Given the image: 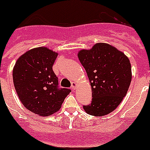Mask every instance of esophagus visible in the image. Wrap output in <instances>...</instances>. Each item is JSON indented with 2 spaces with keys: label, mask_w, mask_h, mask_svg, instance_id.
Wrapping results in <instances>:
<instances>
[{
  "label": "esophagus",
  "mask_w": 150,
  "mask_h": 150,
  "mask_svg": "<svg viewBox=\"0 0 150 150\" xmlns=\"http://www.w3.org/2000/svg\"><path fill=\"white\" fill-rule=\"evenodd\" d=\"M76 87H77V83H75V82H73L72 84H71V89L73 90V91H75V88H76Z\"/></svg>",
  "instance_id": "obj_1"
}]
</instances>
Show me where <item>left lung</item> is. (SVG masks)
<instances>
[{"label": "left lung", "mask_w": 150, "mask_h": 150, "mask_svg": "<svg viewBox=\"0 0 150 150\" xmlns=\"http://www.w3.org/2000/svg\"><path fill=\"white\" fill-rule=\"evenodd\" d=\"M92 87L91 104L83 105L88 114L103 116L112 112L126 96L132 79L129 58L115 47L98 43L78 54Z\"/></svg>", "instance_id": "left-lung-1"}]
</instances>
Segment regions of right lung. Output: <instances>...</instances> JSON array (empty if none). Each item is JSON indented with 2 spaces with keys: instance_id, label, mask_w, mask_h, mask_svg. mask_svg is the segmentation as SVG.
<instances>
[{
  "instance_id": "1",
  "label": "right lung",
  "mask_w": 150,
  "mask_h": 150,
  "mask_svg": "<svg viewBox=\"0 0 150 150\" xmlns=\"http://www.w3.org/2000/svg\"><path fill=\"white\" fill-rule=\"evenodd\" d=\"M58 54L47 47L31 49L18 58L13 69V81L24 106L38 115L47 116L62 106L71 89L58 86L52 70Z\"/></svg>"
}]
</instances>
